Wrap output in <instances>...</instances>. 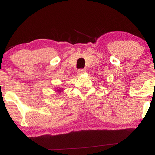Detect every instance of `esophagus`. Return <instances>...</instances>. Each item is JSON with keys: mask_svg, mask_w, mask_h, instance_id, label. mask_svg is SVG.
Returning a JSON list of instances; mask_svg holds the SVG:
<instances>
[{"mask_svg": "<svg viewBox=\"0 0 155 155\" xmlns=\"http://www.w3.org/2000/svg\"><path fill=\"white\" fill-rule=\"evenodd\" d=\"M84 73H85L84 69H79V70H78V74H79V75L84 74Z\"/></svg>", "mask_w": 155, "mask_h": 155, "instance_id": "1", "label": "esophagus"}]
</instances>
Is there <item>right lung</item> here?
Here are the masks:
<instances>
[{
	"label": "right lung",
	"instance_id": "obj_1",
	"mask_svg": "<svg viewBox=\"0 0 155 155\" xmlns=\"http://www.w3.org/2000/svg\"><path fill=\"white\" fill-rule=\"evenodd\" d=\"M55 91H56L57 92H58V93H61V92L63 91V88H59V89H58V87H57L56 90H55Z\"/></svg>",
	"mask_w": 155,
	"mask_h": 155
}]
</instances>
